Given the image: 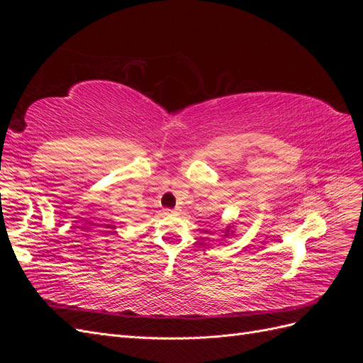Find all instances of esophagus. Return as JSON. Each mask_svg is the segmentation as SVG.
Here are the masks:
<instances>
[{
    "mask_svg": "<svg viewBox=\"0 0 363 363\" xmlns=\"http://www.w3.org/2000/svg\"><path fill=\"white\" fill-rule=\"evenodd\" d=\"M168 213H177V208L175 211H168Z\"/></svg>",
    "mask_w": 363,
    "mask_h": 363,
    "instance_id": "34e87169",
    "label": "esophagus"
}]
</instances>
